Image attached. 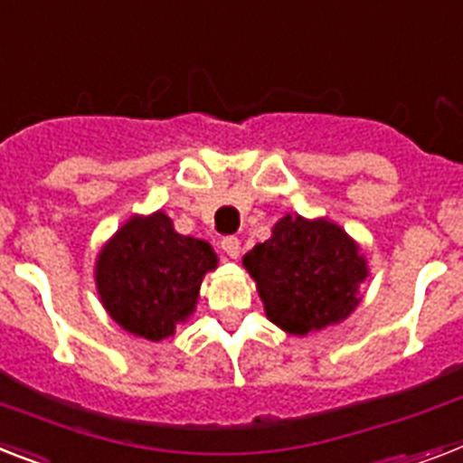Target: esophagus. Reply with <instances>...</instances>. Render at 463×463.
<instances>
[{"mask_svg":"<svg viewBox=\"0 0 463 463\" xmlns=\"http://www.w3.org/2000/svg\"><path fill=\"white\" fill-rule=\"evenodd\" d=\"M221 250H223L231 259H238L240 257V240L238 238H223L221 240Z\"/></svg>","mask_w":463,"mask_h":463,"instance_id":"34e87169","label":"esophagus"}]
</instances>
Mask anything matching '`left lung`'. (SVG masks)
I'll list each match as a JSON object with an SVG mask.
<instances>
[{"label":"left lung","mask_w":463,"mask_h":463,"mask_svg":"<svg viewBox=\"0 0 463 463\" xmlns=\"http://www.w3.org/2000/svg\"><path fill=\"white\" fill-rule=\"evenodd\" d=\"M242 264L257 280L266 317L292 335L347 318L368 276L366 259L342 228L290 213L278 221L270 240L244 254Z\"/></svg>","instance_id":"1"}]
</instances>
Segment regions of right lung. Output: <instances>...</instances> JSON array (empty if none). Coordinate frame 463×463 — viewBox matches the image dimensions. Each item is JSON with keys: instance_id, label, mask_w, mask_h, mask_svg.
<instances>
[{"instance_id": "right-lung-1", "label": "right lung", "mask_w": 463, "mask_h": 463, "mask_svg": "<svg viewBox=\"0 0 463 463\" xmlns=\"http://www.w3.org/2000/svg\"><path fill=\"white\" fill-rule=\"evenodd\" d=\"M216 254L206 242L178 235L166 213L130 219L97 259V290L121 328L164 340L194 311Z\"/></svg>"}]
</instances>
